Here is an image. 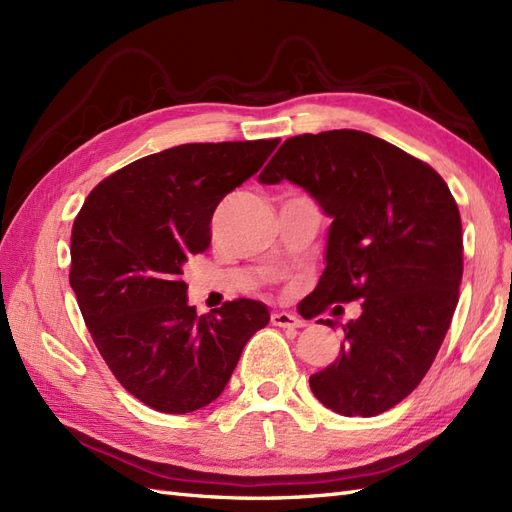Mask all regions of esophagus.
<instances>
[{
  "mask_svg": "<svg viewBox=\"0 0 512 512\" xmlns=\"http://www.w3.org/2000/svg\"><path fill=\"white\" fill-rule=\"evenodd\" d=\"M271 322L275 324V327H282V329H301L305 324L299 316H294L290 312H275L271 316Z\"/></svg>",
  "mask_w": 512,
  "mask_h": 512,
  "instance_id": "obj_1",
  "label": "esophagus"
}]
</instances>
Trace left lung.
<instances>
[{
  "instance_id": "left-lung-1",
  "label": "left lung",
  "mask_w": 512,
  "mask_h": 512,
  "mask_svg": "<svg viewBox=\"0 0 512 512\" xmlns=\"http://www.w3.org/2000/svg\"><path fill=\"white\" fill-rule=\"evenodd\" d=\"M284 179L333 220L303 316L363 301L356 320H318L342 327L344 344L309 386L337 414L376 416L421 384L451 327L463 273L457 203L429 164L359 130L288 138L258 175Z\"/></svg>"
}]
</instances>
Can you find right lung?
Masks as SVG:
<instances>
[{
  "label": "right lung",
  "instance_id": "right-lung-1",
  "mask_svg": "<svg viewBox=\"0 0 512 512\" xmlns=\"http://www.w3.org/2000/svg\"><path fill=\"white\" fill-rule=\"evenodd\" d=\"M273 141L192 143L123 166L98 183L72 226L70 286L102 359L145 406L185 414L218 399L269 309L188 305L181 280L211 243L220 200L256 175Z\"/></svg>",
  "mask_w": 512,
  "mask_h": 512
}]
</instances>
